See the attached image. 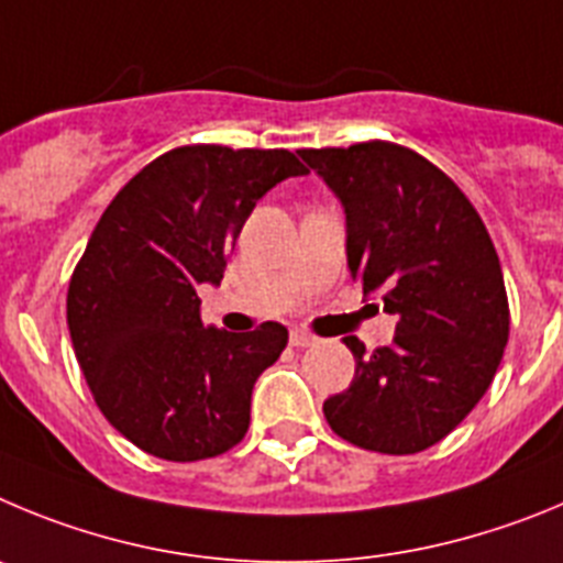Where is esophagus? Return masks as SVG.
I'll list each match as a JSON object with an SVG mask.
<instances>
[{
  "label": "esophagus",
  "instance_id": "1",
  "mask_svg": "<svg viewBox=\"0 0 563 563\" xmlns=\"http://www.w3.org/2000/svg\"><path fill=\"white\" fill-rule=\"evenodd\" d=\"M288 342L294 344V347H311V344H317V336L308 331H300V328H294L291 331V339Z\"/></svg>",
  "mask_w": 563,
  "mask_h": 563
}]
</instances>
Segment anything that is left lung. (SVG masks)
I'll return each instance as SVG.
<instances>
[{
	"label": "left lung",
	"mask_w": 563,
	"mask_h": 563,
	"mask_svg": "<svg viewBox=\"0 0 563 563\" xmlns=\"http://www.w3.org/2000/svg\"><path fill=\"white\" fill-rule=\"evenodd\" d=\"M344 210L347 269L398 317L389 347L344 344L356 376L322 404L339 438L382 454L423 452L477 407L508 344L503 266L483 219L432 162L404 145L300 151Z\"/></svg>",
	"instance_id": "8db88e82"
}]
</instances>
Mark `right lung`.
Listing matches in <instances>:
<instances>
[{"instance_id": "right-lung-1", "label": "right lung", "mask_w": 563, "mask_h": 563, "mask_svg": "<svg viewBox=\"0 0 563 563\" xmlns=\"http://www.w3.org/2000/svg\"><path fill=\"white\" fill-rule=\"evenodd\" d=\"M291 151L185 145L156 156L100 216L67 294L75 356L100 412L143 452L216 457L250 429L252 389L288 331L205 328L199 286H219L257 201L306 176Z\"/></svg>"}]
</instances>
